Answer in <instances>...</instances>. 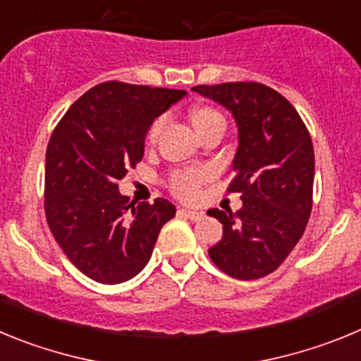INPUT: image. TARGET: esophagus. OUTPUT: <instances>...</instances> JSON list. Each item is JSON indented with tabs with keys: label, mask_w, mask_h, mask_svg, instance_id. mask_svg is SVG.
I'll return each mask as SVG.
<instances>
[{
	"label": "esophagus",
	"mask_w": 361,
	"mask_h": 361,
	"mask_svg": "<svg viewBox=\"0 0 361 361\" xmlns=\"http://www.w3.org/2000/svg\"><path fill=\"white\" fill-rule=\"evenodd\" d=\"M180 213H183L184 216H188L190 220H199V219H202V216H204L202 212H199V209H190V208L180 209Z\"/></svg>",
	"instance_id": "obj_1"
}]
</instances>
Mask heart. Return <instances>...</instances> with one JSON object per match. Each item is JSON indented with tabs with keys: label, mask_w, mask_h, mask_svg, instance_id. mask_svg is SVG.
<instances>
[{
	"label": "heart",
	"mask_w": 361,
	"mask_h": 361,
	"mask_svg": "<svg viewBox=\"0 0 361 361\" xmlns=\"http://www.w3.org/2000/svg\"><path fill=\"white\" fill-rule=\"evenodd\" d=\"M190 117L193 126H195L197 133H202L204 130L212 128V126H215V124H226L222 114L212 106L193 108ZM162 124H164V119H162V117H159V119H155L152 124H149L148 133H146L148 142L157 141L159 133H161L162 130ZM206 175L208 173H206L204 170L177 171V173L171 175L170 178L171 191H173L175 195L183 197V199H193V197L197 195V191H199V186L202 184L204 178H206Z\"/></svg>",
	"instance_id": "b5f03b06"
}]
</instances>
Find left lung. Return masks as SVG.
Returning <instances> with one entry per match:
<instances>
[{"label": "left lung", "instance_id": "obj_1", "mask_svg": "<svg viewBox=\"0 0 361 361\" xmlns=\"http://www.w3.org/2000/svg\"><path fill=\"white\" fill-rule=\"evenodd\" d=\"M193 90L228 108L238 126L228 193H240L242 208L208 212L224 229L209 258L233 279H262L288 258L307 226L314 178L311 135L288 99L262 82Z\"/></svg>", "mask_w": 361, "mask_h": 361}]
</instances>
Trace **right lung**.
Instances as JSON below:
<instances>
[{
  "instance_id": "obj_1",
  "label": "right lung",
  "mask_w": 361,
  "mask_h": 361,
  "mask_svg": "<svg viewBox=\"0 0 361 361\" xmlns=\"http://www.w3.org/2000/svg\"><path fill=\"white\" fill-rule=\"evenodd\" d=\"M184 90L106 81L68 108L47 146L44 215L54 238L82 275L121 283L142 271L162 226L166 199L130 202L119 180L145 155L149 124Z\"/></svg>"
}]
</instances>
